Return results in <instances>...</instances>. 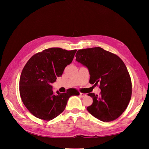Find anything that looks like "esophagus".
Listing matches in <instances>:
<instances>
[{"mask_svg": "<svg viewBox=\"0 0 149 149\" xmlns=\"http://www.w3.org/2000/svg\"><path fill=\"white\" fill-rule=\"evenodd\" d=\"M80 96H81V97H84V96H86V94L80 93Z\"/></svg>", "mask_w": 149, "mask_h": 149, "instance_id": "esophagus-1", "label": "esophagus"}]
</instances>
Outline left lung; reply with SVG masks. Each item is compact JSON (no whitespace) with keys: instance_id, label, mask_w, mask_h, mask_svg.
Masks as SVG:
<instances>
[{"instance_id":"1","label":"left lung","mask_w":149,"mask_h":149,"mask_svg":"<svg viewBox=\"0 0 149 149\" xmlns=\"http://www.w3.org/2000/svg\"><path fill=\"white\" fill-rule=\"evenodd\" d=\"M76 60L86 66L89 83L101 89L100 96L87 107L90 114L103 122L112 121L123 113L132 96V82L124 63L120 58L100 47L79 49Z\"/></svg>"}]
</instances>
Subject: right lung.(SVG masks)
<instances>
[{"label": "right lung", "mask_w": 149, "mask_h": 149, "mask_svg": "<svg viewBox=\"0 0 149 149\" xmlns=\"http://www.w3.org/2000/svg\"><path fill=\"white\" fill-rule=\"evenodd\" d=\"M76 51L48 48L35 54L25 65L20 78V94L26 109L36 118L52 120L65 110L71 96L79 95L75 88L63 93H55L50 85L61 76Z\"/></svg>", "instance_id": "right-lung-1"}]
</instances>
